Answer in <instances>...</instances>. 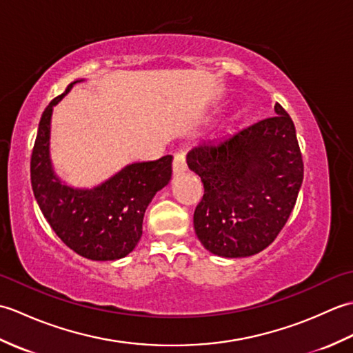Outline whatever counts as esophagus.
<instances>
[{"mask_svg": "<svg viewBox=\"0 0 353 353\" xmlns=\"http://www.w3.org/2000/svg\"><path fill=\"white\" fill-rule=\"evenodd\" d=\"M186 171V161H185V154L183 153H176L174 159H172V172L174 176L183 174Z\"/></svg>", "mask_w": 353, "mask_h": 353, "instance_id": "34e87169", "label": "esophagus"}]
</instances>
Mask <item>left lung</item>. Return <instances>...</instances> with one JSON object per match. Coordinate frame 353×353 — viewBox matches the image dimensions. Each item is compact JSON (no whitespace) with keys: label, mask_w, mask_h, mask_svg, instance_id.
Wrapping results in <instances>:
<instances>
[{"label":"left lung","mask_w":353,"mask_h":353,"mask_svg":"<svg viewBox=\"0 0 353 353\" xmlns=\"http://www.w3.org/2000/svg\"><path fill=\"white\" fill-rule=\"evenodd\" d=\"M274 112L230 137L203 142L186 156L205 188L194 229L216 256L247 258L264 250L296 205L303 181L296 127L279 103Z\"/></svg>","instance_id":"8db88e82"}]
</instances>
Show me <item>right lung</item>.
Wrapping results in <instances>:
<instances>
[{"label": "right lung", "instance_id": "obj_1", "mask_svg": "<svg viewBox=\"0 0 353 353\" xmlns=\"http://www.w3.org/2000/svg\"><path fill=\"white\" fill-rule=\"evenodd\" d=\"M79 81L83 80L72 81L43 110L30 163L32 188L43 216L71 250L92 261H117L141 239L147 206L170 183L172 156L125 165L94 188L65 183L50 157L51 115Z\"/></svg>", "mask_w": 353, "mask_h": 353}]
</instances>
